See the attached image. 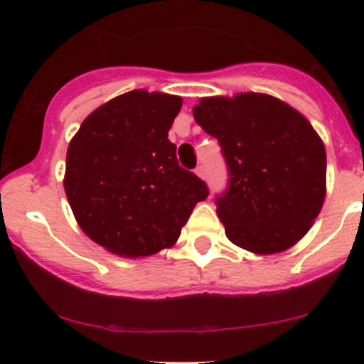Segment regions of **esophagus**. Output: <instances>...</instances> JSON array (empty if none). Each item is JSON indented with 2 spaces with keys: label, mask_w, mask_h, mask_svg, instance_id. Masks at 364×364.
<instances>
[{
  "label": "esophagus",
  "mask_w": 364,
  "mask_h": 364,
  "mask_svg": "<svg viewBox=\"0 0 364 364\" xmlns=\"http://www.w3.org/2000/svg\"><path fill=\"white\" fill-rule=\"evenodd\" d=\"M196 174H197V176H199V178H200V179H205V168L203 167V165H199V167H197V168H196Z\"/></svg>",
  "instance_id": "esophagus-1"
}]
</instances>
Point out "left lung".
Returning <instances> with one entry per match:
<instances>
[{"mask_svg":"<svg viewBox=\"0 0 364 364\" xmlns=\"http://www.w3.org/2000/svg\"><path fill=\"white\" fill-rule=\"evenodd\" d=\"M193 117L229 168L215 200L227 237L259 255L294 247L326 197V149L310 121L264 93L203 98Z\"/></svg>","mask_w":364,"mask_h":364,"instance_id":"8db88e82","label":"left lung"}]
</instances>
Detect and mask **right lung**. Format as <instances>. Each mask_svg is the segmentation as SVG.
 <instances>
[{"label": "right lung", "mask_w": 364, "mask_h": 364, "mask_svg": "<svg viewBox=\"0 0 364 364\" xmlns=\"http://www.w3.org/2000/svg\"><path fill=\"white\" fill-rule=\"evenodd\" d=\"M183 100L134 90L100 105L67 151L65 192L87 237L121 257L172 247L208 186L168 141Z\"/></svg>", "instance_id": "add662e5"}]
</instances>
